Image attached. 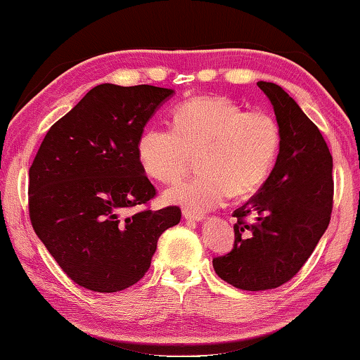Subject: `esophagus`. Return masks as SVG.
<instances>
[{
	"label": "esophagus",
	"instance_id": "34e87169",
	"mask_svg": "<svg viewBox=\"0 0 360 360\" xmlns=\"http://www.w3.org/2000/svg\"><path fill=\"white\" fill-rule=\"evenodd\" d=\"M182 216H184L186 219H192V221H202V219H205V214L203 213H198V211H192V210H187V208L182 210Z\"/></svg>",
	"mask_w": 360,
	"mask_h": 360
}]
</instances>
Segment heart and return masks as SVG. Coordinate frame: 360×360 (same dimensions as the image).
I'll return each mask as SVG.
<instances>
[{
    "instance_id": "1",
    "label": "heart",
    "mask_w": 360,
    "mask_h": 360,
    "mask_svg": "<svg viewBox=\"0 0 360 360\" xmlns=\"http://www.w3.org/2000/svg\"><path fill=\"white\" fill-rule=\"evenodd\" d=\"M173 129L150 127L138 139L144 173L173 182L198 155L202 173L165 192L167 202L207 211L232 193L247 195L267 179L281 149V127L266 110H243L219 96H202L173 110Z\"/></svg>"
}]
</instances>
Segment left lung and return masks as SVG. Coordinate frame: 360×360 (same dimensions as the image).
<instances>
[{
    "mask_svg": "<svg viewBox=\"0 0 360 360\" xmlns=\"http://www.w3.org/2000/svg\"><path fill=\"white\" fill-rule=\"evenodd\" d=\"M258 86L276 112L281 149L258 193L233 211L231 253L213 259L222 281L248 292L277 288L296 276L327 231L333 208V160L321 131L278 84Z\"/></svg>",
    "mask_w": 360,
    "mask_h": 360,
    "instance_id": "obj_1",
    "label": "left lung"
}]
</instances>
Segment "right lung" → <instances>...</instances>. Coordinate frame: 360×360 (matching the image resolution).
Returning a JSON list of instances; mask_svg holds the SVG:
<instances>
[{
    "label": "right lung",
    "instance_id": "add662e5",
    "mask_svg": "<svg viewBox=\"0 0 360 360\" xmlns=\"http://www.w3.org/2000/svg\"><path fill=\"white\" fill-rule=\"evenodd\" d=\"M173 89L104 83L56 122L28 171L33 229L60 269L91 292L113 293L149 271L162 233L179 207L134 214L155 187L138 160L146 123Z\"/></svg>",
    "mask_w": 360,
    "mask_h": 360
}]
</instances>
